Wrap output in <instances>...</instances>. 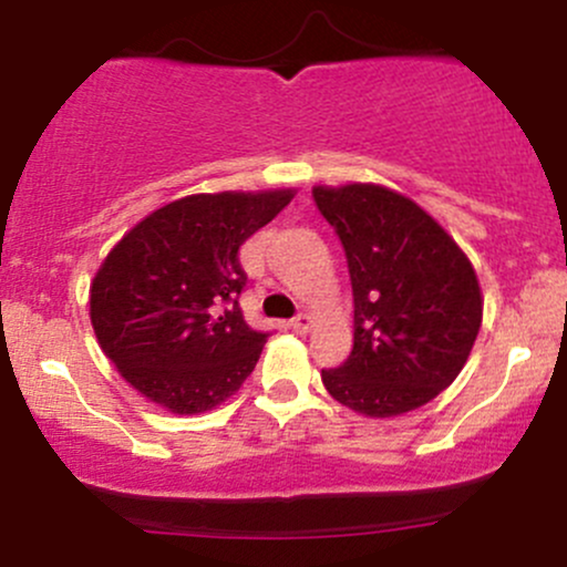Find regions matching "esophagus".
<instances>
[{"instance_id":"obj_1","label":"esophagus","mask_w":567,"mask_h":567,"mask_svg":"<svg viewBox=\"0 0 567 567\" xmlns=\"http://www.w3.org/2000/svg\"><path fill=\"white\" fill-rule=\"evenodd\" d=\"M290 328L296 330V333H309V328H311V317H309V315H298V317H292V320H290Z\"/></svg>"}]
</instances>
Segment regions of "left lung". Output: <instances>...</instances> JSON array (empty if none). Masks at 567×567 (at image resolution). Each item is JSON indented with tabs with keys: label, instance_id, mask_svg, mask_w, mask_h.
<instances>
[{
	"label": "left lung",
	"instance_id": "left-lung-1",
	"mask_svg": "<svg viewBox=\"0 0 567 567\" xmlns=\"http://www.w3.org/2000/svg\"><path fill=\"white\" fill-rule=\"evenodd\" d=\"M311 197L341 239L354 296V347L322 370L324 389L370 419L426 405L461 373L483 322L470 258L392 188L317 186Z\"/></svg>",
	"mask_w": 567,
	"mask_h": 567
}]
</instances>
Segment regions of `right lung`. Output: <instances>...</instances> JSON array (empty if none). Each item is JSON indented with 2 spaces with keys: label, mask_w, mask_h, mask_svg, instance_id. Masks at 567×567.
Wrapping results in <instances>:
<instances>
[{
  "label": "right lung",
  "mask_w": 567,
  "mask_h": 567,
  "mask_svg": "<svg viewBox=\"0 0 567 567\" xmlns=\"http://www.w3.org/2000/svg\"><path fill=\"white\" fill-rule=\"evenodd\" d=\"M290 199V188L194 194L114 245L90 285V320L130 386L178 415L213 410L243 386L269 333L239 309V247Z\"/></svg>",
  "instance_id": "right-lung-1"
}]
</instances>
